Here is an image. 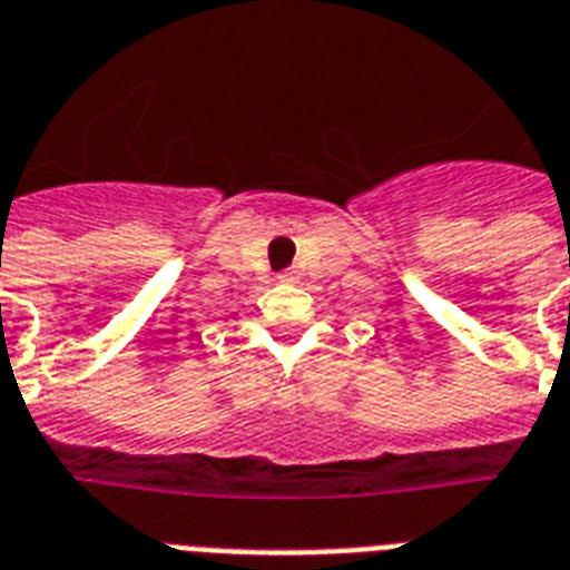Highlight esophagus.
<instances>
[{
  "mask_svg": "<svg viewBox=\"0 0 570 570\" xmlns=\"http://www.w3.org/2000/svg\"><path fill=\"white\" fill-rule=\"evenodd\" d=\"M294 279H297V273H294V271H282L279 273V282H294Z\"/></svg>",
  "mask_w": 570,
  "mask_h": 570,
  "instance_id": "obj_1",
  "label": "esophagus"
}]
</instances>
